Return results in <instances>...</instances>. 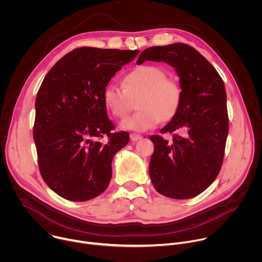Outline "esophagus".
<instances>
[{
	"instance_id": "esophagus-1",
	"label": "esophagus",
	"mask_w": 262,
	"mask_h": 262,
	"mask_svg": "<svg viewBox=\"0 0 262 262\" xmlns=\"http://www.w3.org/2000/svg\"><path fill=\"white\" fill-rule=\"evenodd\" d=\"M129 138H130V140H132L133 142H137V141H139V140L142 139V136H140V135H138V134H130Z\"/></svg>"
}]
</instances>
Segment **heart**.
<instances>
[{
  "mask_svg": "<svg viewBox=\"0 0 262 262\" xmlns=\"http://www.w3.org/2000/svg\"><path fill=\"white\" fill-rule=\"evenodd\" d=\"M103 102L117 118H124L132 110V100L140 96L139 111L124 119L120 126L126 130L146 132L164 121L173 119L181 105L182 90L179 83L167 78L156 65H141L123 78V86L110 82L103 89Z\"/></svg>",
  "mask_w": 262,
  "mask_h": 262,
  "instance_id": "1",
  "label": "heart"
}]
</instances>
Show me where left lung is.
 <instances>
[{
    "label": "left lung",
    "mask_w": 262,
    "mask_h": 262,
    "mask_svg": "<svg viewBox=\"0 0 262 262\" xmlns=\"http://www.w3.org/2000/svg\"><path fill=\"white\" fill-rule=\"evenodd\" d=\"M165 62L175 68L182 90L176 116L162 134L180 132L169 142L151 136L155 151L149 175L155 189L172 199H190L205 191L217 176L228 136L227 96L214 67L185 43L152 47L137 61Z\"/></svg>",
    "instance_id": "left-lung-1"
}]
</instances>
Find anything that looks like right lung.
Returning <instances> with one entry per match:
<instances>
[{
	"label": "right lung",
	"mask_w": 262,
	"mask_h": 262,
	"mask_svg": "<svg viewBox=\"0 0 262 262\" xmlns=\"http://www.w3.org/2000/svg\"><path fill=\"white\" fill-rule=\"evenodd\" d=\"M139 51L84 47L48 72L35 101L33 137L40 174L56 194L83 202L99 196L112 177V160L129 140L113 133L103 89ZM104 135L109 141L102 143Z\"/></svg>",
	"instance_id": "right-lung-1"
}]
</instances>
